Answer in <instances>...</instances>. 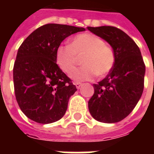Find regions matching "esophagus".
Masks as SVG:
<instances>
[{"mask_svg": "<svg viewBox=\"0 0 154 154\" xmlns=\"http://www.w3.org/2000/svg\"><path fill=\"white\" fill-rule=\"evenodd\" d=\"M75 85L77 87V89H80L82 87V83H81V82H75Z\"/></svg>", "mask_w": 154, "mask_h": 154, "instance_id": "34e87169", "label": "esophagus"}]
</instances>
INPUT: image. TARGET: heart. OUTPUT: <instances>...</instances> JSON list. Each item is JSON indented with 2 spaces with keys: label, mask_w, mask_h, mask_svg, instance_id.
Masks as SVG:
<instances>
[{
  "label": "heart",
  "mask_w": 154,
  "mask_h": 154,
  "mask_svg": "<svg viewBox=\"0 0 154 154\" xmlns=\"http://www.w3.org/2000/svg\"><path fill=\"white\" fill-rule=\"evenodd\" d=\"M82 57L83 66L70 74L75 82L90 80L97 74L105 76L112 70L116 60L112 48L105 45L101 37L92 33L77 35L71 40L69 45H60L56 53L57 64L66 73L72 71Z\"/></svg>",
  "instance_id": "1"
}]
</instances>
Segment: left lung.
Masks as SVG:
<instances>
[{"mask_svg": "<svg viewBox=\"0 0 154 154\" xmlns=\"http://www.w3.org/2000/svg\"><path fill=\"white\" fill-rule=\"evenodd\" d=\"M112 47L115 64L105 78L94 84L88 105L92 117L104 123L121 122L133 111L144 89L146 65L131 37L112 26L87 27Z\"/></svg>", "mask_w": 154, "mask_h": 154, "instance_id": "8db88e82", "label": "left lung"}]
</instances>
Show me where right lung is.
<instances>
[{
    "instance_id": "obj_1",
    "label": "right lung",
    "mask_w": 154,
    "mask_h": 154,
    "mask_svg": "<svg viewBox=\"0 0 154 154\" xmlns=\"http://www.w3.org/2000/svg\"><path fill=\"white\" fill-rule=\"evenodd\" d=\"M85 30L47 24L33 31L18 49L13 66L15 96L21 111L32 121L49 124L65 115L77 88L57 65L56 53L66 37Z\"/></svg>"
}]
</instances>
